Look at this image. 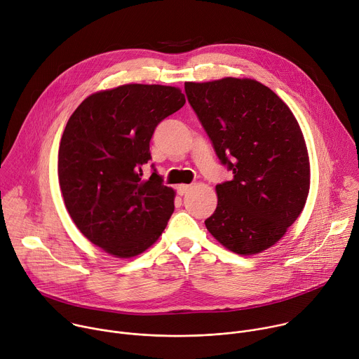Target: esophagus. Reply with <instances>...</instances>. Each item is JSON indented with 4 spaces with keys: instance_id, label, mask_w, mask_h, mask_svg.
Masks as SVG:
<instances>
[{
    "instance_id": "esophagus-1",
    "label": "esophagus",
    "mask_w": 359,
    "mask_h": 359,
    "mask_svg": "<svg viewBox=\"0 0 359 359\" xmlns=\"http://www.w3.org/2000/svg\"><path fill=\"white\" fill-rule=\"evenodd\" d=\"M176 190H177L179 196H184V194H187L191 190V186H189V184H179L176 187Z\"/></svg>"
}]
</instances>
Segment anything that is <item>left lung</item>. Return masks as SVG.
<instances>
[{
  "instance_id": "8db88e82",
  "label": "left lung",
  "mask_w": 359,
  "mask_h": 359,
  "mask_svg": "<svg viewBox=\"0 0 359 359\" xmlns=\"http://www.w3.org/2000/svg\"><path fill=\"white\" fill-rule=\"evenodd\" d=\"M190 107L233 179L216 186L217 208L204 222L233 252L274 245L302 212L310 162L299 125L284 102L254 79L186 82Z\"/></svg>"
}]
</instances>
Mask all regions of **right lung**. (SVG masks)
<instances>
[{
  "instance_id": "right-lung-1",
  "label": "right lung",
  "mask_w": 359,
  "mask_h": 359,
  "mask_svg": "<svg viewBox=\"0 0 359 359\" xmlns=\"http://www.w3.org/2000/svg\"><path fill=\"white\" fill-rule=\"evenodd\" d=\"M186 104L179 88L129 83L88 96L71 115L58 151V179L79 231L119 259L155 243L175 210V191L153 169L156 126ZM153 168V165H151Z\"/></svg>"
}]
</instances>
